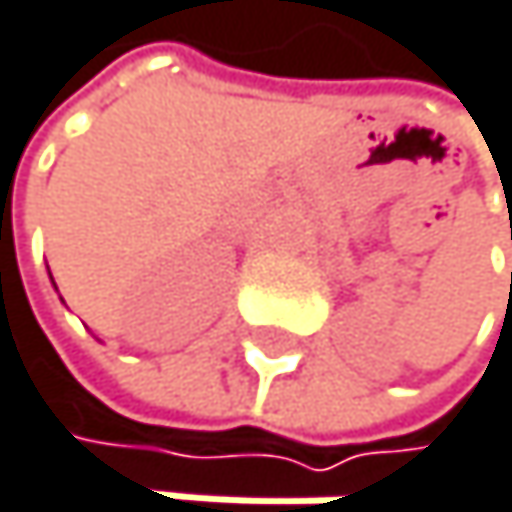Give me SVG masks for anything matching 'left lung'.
<instances>
[{
    "label": "left lung",
    "instance_id": "obj_1",
    "mask_svg": "<svg viewBox=\"0 0 512 512\" xmlns=\"http://www.w3.org/2000/svg\"><path fill=\"white\" fill-rule=\"evenodd\" d=\"M510 288H512V279H510Z\"/></svg>",
    "mask_w": 512,
    "mask_h": 512
}]
</instances>
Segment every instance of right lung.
Listing matches in <instances>:
<instances>
[{
  "mask_svg": "<svg viewBox=\"0 0 512 512\" xmlns=\"http://www.w3.org/2000/svg\"><path fill=\"white\" fill-rule=\"evenodd\" d=\"M48 276H51V273H48ZM51 282H54V279H51ZM54 288H57V285H54Z\"/></svg>",
  "mask_w": 512,
  "mask_h": 512,
  "instance_id": "1",
  "label": "right lung"
}]
</instances>
